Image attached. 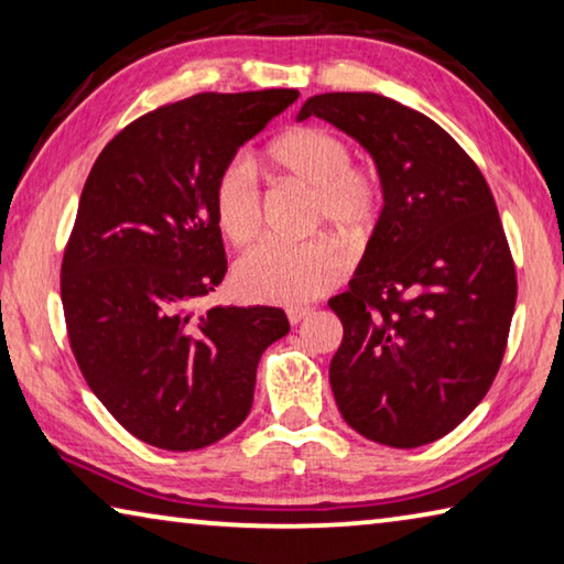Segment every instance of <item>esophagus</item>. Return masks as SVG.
I'll return each mask as SVG.
<instances>
[{
  "instance_id": "34e87169",
  "label": "esophagus",
  "mask_w": 564,
  "mask_h": 564,
  "mask_svg": "<svg viewBox=\"0 0 564 564\" xmlns=\"http://www.w3.org/2000/svg\"><path fill=\"white\" fill-rule=\"evenodd\" d=\"M285 316H289L291 326H299L301 321H305L311 316V308H305V305H291L289 311H285Z\"/></svg>"
}]
</instances>
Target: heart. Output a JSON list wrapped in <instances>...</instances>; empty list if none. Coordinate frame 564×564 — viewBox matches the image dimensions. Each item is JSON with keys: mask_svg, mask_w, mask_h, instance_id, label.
<instances>
[{"mask_svg": "<svg viewBox=\"0 0 564 564\" xmlns=\"http://www.w3.org/2000/svg\"><path fill=\"white\" fill-rule=\"evenodd\" d=\"M269 159L281 174L313 188L311 226L328 224L346 241L356 243L378 224L386 202L383 181L373 169L352 164V149L338 133L321 127L293 129L273 141ZM214 214L234 246L259 236L263 194L251 159L238 154L218 171ZM343 271L346 259L328 238H265L238 259L234 285L248 301L299 305L333 289Z\"/></svg>", "mask_w": 564, "mask_h": 564, "instance_id": "heart-1", "label": "heart"}]
</instances>
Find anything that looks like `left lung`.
<instances>
[{"label": "left lung", "instance_id": "obj_1", "mask_svg": "<svg viewBox=\"0 0 564 564\" xmlns=\"http://www.w3.org/2000/svg\"><path fill=\"white\" fill-rule=\"evenodd\" d=\"M308 117L358 139L386 191L348 291L328 301L343 323L333 395L368 441L433 443L488 395L508 348L518 275L492 191L451 133L380 94H318Z\"/></svg>", "mask_w": 564, "mask_h": 564}]
</instances>
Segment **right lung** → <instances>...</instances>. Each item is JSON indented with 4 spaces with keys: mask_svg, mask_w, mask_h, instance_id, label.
<instances>
[{
    "mask_svg": "<svg viewBox=\"0 0 564 564\" xmlns=\"http://www.w3.org/2000/svg\"><path fill=\"white\" fill-rule=\"evenodd\" d=\"M295 89L196 94L133 119L94 161L64 246L66 336L121 427L161 451H198L243 423L281 308L194 305L226 275L214 181Z\"/></svg>",
    "mask_w": 564,
    "mask_h": 564,
    "instance_id": "obj_1",
    "label": "right lung"
}]
</instances>
